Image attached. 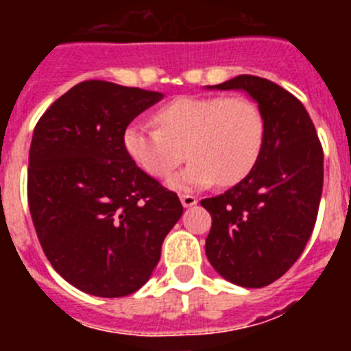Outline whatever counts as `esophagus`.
Instances as JSON below:
<instances>
[{
	"instance_id": "1",
	"label": "esophagus",
	"mask_w": 351,
	"mask_h": 351,
	"mask_svg": "<svg viewBox=\"0 0 351 351\" xmlns=\"http://www.w3.org/2000/svg\"><path fill=\"white\" fill-rule=\"evenodd\" d=\"M181 202L184 207H193L197 206V197H193V195H181Z\"/></svg>"
}]
</instances>
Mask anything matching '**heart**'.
<instances>
[{"instance_id":"heart-1","label":"heart","mask_w":351,"mask_h":351,"mask_svg":"<svg viewBox=\"0 0 351 351\" xmlns=\"http://www.w3.org/2000/svg\"><path fill=\"white\" fill-rule=\"evenodd\" d=\"M154 123L158 128L130 125L123 145L154 179H167L191 158L170 181L178 190L237 184L255 169L265 141L262 110L246 96H181L158 108Z\"/></svg>"}]
</instances>
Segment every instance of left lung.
Wrapping results in <instances>:
<instances>
[{"label":"left lung","instance_id":"1","mask_svg":"<svg viewBox=\"0 0 351 351\" xmlns=\"http://www.w3.org/2000/svg\"><path fill=\"white\" fill-rule=\"evenodd\" d=\"M207 88L246 91L262 110L265 141L243 181L200 202L213 218L206 255L230 283L267 287L297 262L311 237L324 186V149L308 110L272 80L239 75Z\"/></svg>","mask_w":351,"mask_h":351}]
</instances>
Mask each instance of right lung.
<instances>
[{"instance_id": "obj_1", "label": "right lung", "mask_w": 351, "mask_h": 351, "mask_svg": "<svg viewBox=\"0 0 351 351\" xmlns=\"http://www.w3.org/2000/svg\"><path fill=\"white\" fill-rule=\"evenodd\" d=\"M161 93L84 80L45 110L33 132L27 204L42 250L70 285L98 297L137 291L179 221L173 191L142 172L123 135Z\"/></svg>"}]
</instances>
